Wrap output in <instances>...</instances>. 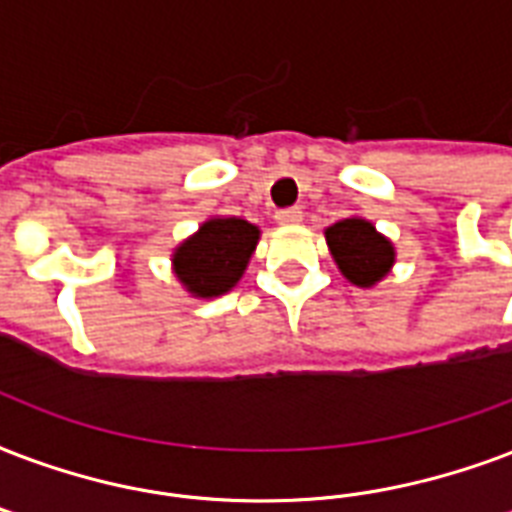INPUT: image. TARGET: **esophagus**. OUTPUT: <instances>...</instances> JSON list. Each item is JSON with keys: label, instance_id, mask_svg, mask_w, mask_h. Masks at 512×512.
Instances as JSON below:
<instances>
[{"label": "esophagus", "instance_id": "34e87169", "mask_svg": "<svg viewBox=\"0 0 512 512\" xmlns=\"http://www.w3.org/2000/svg\"><path fill=\"white\" fill-rule=\"evenodd\" d=\"M300 220H303L300 209H282V212H276V222L279 225H300Z\"/></svg>", "mask_w": 512, "mask_h": 512}]
</instances>
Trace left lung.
I'll use <instances>...</instances> for the list:
<instances>
[{"label":"left lung","mask_w":512,"mask_h":512,"mask_svg":"<svg viewBox=\"0 0 512 512\" xmlns=\"http://www.w3.org/2000/svg\"><path fill=\"white\" fill-rule=\"evenodd\" d=\"M325 241L343 279L362 290L384 282L397 260L395 244L378 233L373 222L357 214L325 228Z\"/></svg>","instance_id":"1"}]
</instances>
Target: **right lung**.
<instances>
[{
    "label": "right lung",
    "mask_w": 512,
    "mask_h": 512,
    "mask_svg": "<svg viewBox=\"0 0 512 512\" xmlns=\"http://www.w3.org/2000/svg\"><path fill=\"white\" fill-rule=\"evenodd\" d=\"M260 228L241 217H209L171 252V271L190 298L212 300L241 282L255 255Z\"/></svg>",
    "instance_id": "add662e5"
}]
</instances>
